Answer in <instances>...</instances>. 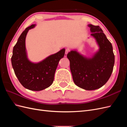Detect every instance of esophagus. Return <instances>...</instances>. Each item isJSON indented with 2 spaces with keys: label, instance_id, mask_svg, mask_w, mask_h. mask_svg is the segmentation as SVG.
<instances>
[{
  "label": "esophagus",
  "instance_id": "1",
  "mask_svg": "<svg viewBox=\"0 0 127 127\" xmlns=\"http://www.w3.org/2000/svg\"><path fill=\"white\" fill-rule=\"evenodd\" d=\"M69 52V50H68V49L66 50V51H65V54H64V57H67V54H68Z\"/></svg>",
  "mask_w": 127,
  "mask_h": 127
}]
</instances>
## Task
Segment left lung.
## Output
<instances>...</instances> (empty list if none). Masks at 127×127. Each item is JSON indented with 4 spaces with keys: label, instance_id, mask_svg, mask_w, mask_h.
I'll list each match as a JSON object with an SVG mask.
<instances>
[{
    "label": "left lung",
    "instance_id": "left-lung-1",
    "mask_svg": "<svg viewBox=\"0 0 127 127\" xmlns=\"http://www.w3.org/2000/svg\"><path fill=\"white\" fill-rule=\"evenodd\" d=\"M91 35L96 40L99 49L91 58H87L76 51L67 54L73 80L80 88L88 91L102 87L112 74L114 55L112 44L99 26L88 25Z\"/></svg>",
    "mask_w": 127,
    "mask_h": 127
}]
</instances>
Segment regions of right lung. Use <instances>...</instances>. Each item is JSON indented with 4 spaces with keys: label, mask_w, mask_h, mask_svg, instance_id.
Returning <instances> with one entry per match:
<instances>
[{
    "label": "right lung",
    "mask_w": 127,
    "mask_h": 127,
    "mask_svg": "<svg viewBox=\"0 0 127 127\" xmlns=\"http://www.w3.org/2000/svg\"><path fill=\"white\" fill-rule=\"evenodd\" d=\"M35 26L32 24L25 29L13 48L11 61L19 82L31 91H40L51 85L59 60L64 56L63 49L38 63H31L28 59L25 38L29 30Z\"/></svg>",
    "instance_id": "obj_1"
}]
</instances>
